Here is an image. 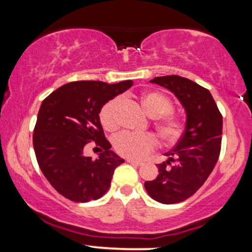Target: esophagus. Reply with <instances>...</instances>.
<instances>
[{"mask_svg": "<svg viewBox=\"0 0 252 252\" xmlns=\"http://www.w3.org/2000/svg\"><path fill=\"white\" fill-rule=\"evenodd\" d=\"M126 162H129V163H131V164H134V166H142V162H141V161H136V160H132V158H128V160H126Z\"/></svg>", "mask_w": 252, "mask_h": 252, "instance_id": "esophagus-1", "label": "esophagus"}]
</instances>
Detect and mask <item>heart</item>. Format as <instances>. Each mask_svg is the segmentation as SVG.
Listing matches in <instances>:
<instances>
[{
    "mask_svg": "<svg viewBox=\"0 0 252 252\" xmlns=\"http://www.w3.org/2000/svg\"><path fill=\"white\" fill-rule=\"evenodd\" d=\"M142 105L147 114L152 117H158L156 122L158 135L167 142H175L181 137L185 123L180 117L175 116L174 104L166 94L156 91H149L142 96ZM121 98L115 97L103 105L99 112V121L103 128L114 131L118 128L117 110ZM158 147V140L153 134H134L123 131L115 136L114 148L124 158L141 160Z\"/></svg>",
    "mask_w": 252,
    "mask_h": 252,
    "instance_id": "heart-1",
    "label": "heart"
}]
</instances>
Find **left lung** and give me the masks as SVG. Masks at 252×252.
Wrapping results in <instances>:
<instances>
[{
  "label": "left lung",
  "mask_w": 252,
  "mask_h": 252,
  "mask_svg": "<svg viewBox=\"0 0 252 252\" xmlns=\"http://www.w3.org/2000/svg\"><path fill=\"white\" fill-rule=\"evenodd\" d=\"M152 83L168 89L187 114L186 129L168 160L158 164V175L144 182L148 194L161 204H176L193 195L215 168L221 148L222 116L212 94L180 76L156 77Z\"/></svg>",
  "instance_id": "obj_1"
}]
</instances>
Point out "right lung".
<instances>
[{"mask_svg":"<svg viewBox=\"0 0 252 252\" xmlns=\"http://www.w3.org/2000/svg\"><path fill=\"white\" fill-rule=\"evenodd\" d=\"M131 80L108 84L80 80L63 85L43 99L33 134L40 169L58 193L76 202L97 200L109 189L114 170L124 162L104 136L99 121L106 102L126 91ZM94 140L96 160L83 155Z\"/></svg>","mask_w":252,"mask_h":252,"instance_id":"right-lung-1","label":"right lung"}]
</instances>
